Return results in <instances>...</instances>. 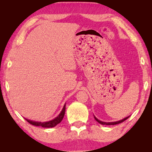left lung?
<instances>
[{"mask_svg":"<svg viewBox=\"0 0 152 152\" xmlns=\"http://www.w3.org/2000/svg\"><path fill=\"white\" fill-rule=\"evenodd\" d=\"M94 117L95 120H96L98 123H99L100 124H101V125H113L119 124V123H121L123 122V121H125L126 119H128V118L129 117V116L125 117V118H124V119H121V120L117 121H114V122H104V121H101V120L98 119L97 118L94 116Z\"/></svg>","mask_w":152,"mask_h":152,"instance_id":"8db88e82","label":"left lung"}]
</instances>
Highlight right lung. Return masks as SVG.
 I'll use <instances>...</instances> for the list:
<instances>
[{"label":"right lung","instance_id":"right-lung-1","mask_svg":"<svg viewBox=\"0 0 152 152\" xmlns=\"http://www.w3.org/2000/svg\"><path fill=\"white\" fill-rule=\"evenodd\" d=\"M66 111V104L64 105V107L61 111L60 112V114H59L57 117L52 120L48 121H45V122H39V121H31L29 119H27L26 118H25V119L27 121V122H29L30 124L35 126H38V127H53L59 124L61 121H62L63 118L64 117V114H65Z\"/></svg>","mask_w":152,"mask_h":152}]
</instances>
